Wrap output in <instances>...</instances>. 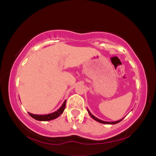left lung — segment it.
Wrapping results in <instances>:
<instances>
[{
	"instance_id": "left-lung-1",
	"label": "left lung",
	"mask_w": 156,
	"mask_h": 156,
	"mask_svg": "<svg viewBox=\"0 0 156 156\" xmlns=\"http://www.w3.org/2000/svg\"><path fill=\"white\" fill-rule=\"evenodd\" d=\"M87 111H88V112H89V115L91 116V117H92V119H94V120H96L97 122H98L103 123V124H110V125H114V124H117V123L119 122H121L122 120V119H119V120H118V121H115V122H105V121H103V120H101V119H98V118H97L96 117H94V116L93 115V114H91V112H89V109H87Z\"/></svg>"
}]
</instances>
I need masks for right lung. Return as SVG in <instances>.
Masks as SVG:
<instances>
[{"instance_id":"1","label":"right lung","mask_w":156,"mask_h":156,"mask_svg":"<svg viewBox=\"0 0 156 156\" xmlns=\"http://www.w3.org/2000/svg\"><path fill=\"white\" fill-rule=\"evenodd\" d=\"M65 106H66V101H64L62 106H61L60 108L58 109V110L55 111V112L51 113V114H44V115H38V114H31V113H29V112H28V114H29V115L31 116V117H33L34 119H37V120L49 121V120H52V119H55V118L59 117L61 114L64 112V108H65Z\"/></svg>"}]
</instances>
